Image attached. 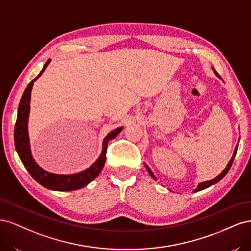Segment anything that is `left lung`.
Listing matches in <instances>:
<instances>
[{
    "label": "left lung",
    "mask_w": 251,
    "mask_h": 251,
    "mask_svg": "<svg viewBox=\"0 0 251 251\" xmlns=\"http://www.w3.org/2000/svg\"><path fill=\"white\" fill-rule=\"evenodd\" d=\"M211 69H212V71H214V73L217 75V76L222 80V78L220 77V75L217 73V71L214 69V68L211 67ZM239 141H240V138H239ZM238 146H239V143L237 144V147H235V149H234V151H233V154H232V157H231V159L229 160V162H228V164L226 165V168L222 171V173L220 174V175H218V176L216 177V178H214V179H211V180H208V181H204V182H201V183H199L198 184V186H197L194 191H193V193H196V192H200V191H203V189H205V188H207V187H209V186H211V185H214V184H216V183H218V182L220 181V180H222L224 177H225V175L228 173V171L230 170V168H231V164H232V162H233V159H234V157H235V154H237V151H238ZM144 166H146V169H147V171H148V173L151 175V177L153 178V179H157L156 178V176L154 175V173L151 171V169L149 168V166L144 163Z\"/></svg>",
    "instance_id": "left-lung-1"
}]
</instances>
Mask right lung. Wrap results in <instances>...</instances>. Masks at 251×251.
Listing matches in <instances>:
<instances>
[{
    "instance_id": "obj_1",
    "label": "right lung",
    "mask_w": 251,
    "mask_h": 251,
    "mask_svg": "<svg viewBox=\"0 0 251 251\" xmlns=\"http://www.w3.org/2000/svg\"><path fill=\"white\" fill-rule=\"evenodd\" d=\"M51 60L48 59L44 65L42 71L37 76L28 83L24 93L21 98V101L18 109V118L16 126H14V144L16 150L19 154L21 161L24 164L28 173L31 175L32 178L39 182L41 185L51 191L57 192H70L76 191V189L85 187L91 181H93L100 173L101 172L105 163V153H107L108 143L110 140L114 139L116 136L123 131L124 126H119L115 130L110 132L102 140L101 153L96 159V161L90 166V168L83 170L76 174H54L45 171L36 163L31 153V147H30V139L28 133V121L30 114V100H31V91L35 80L41 77V75L46 70V68L50 64Z\"/></svg>"
}]
</instances>
